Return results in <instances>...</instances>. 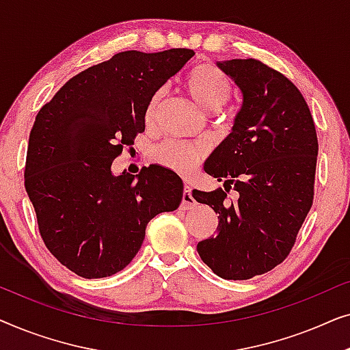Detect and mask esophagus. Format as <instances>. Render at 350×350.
Wrapping results in <instances>:
<instances>
[{"mask_svg":"<svg viewBox=\"0 0 350 350\" xmlns=\"http://www.w3.org/2000/svg\"><path fill=\"white\" fill-rule=\"evenodd\" d=\"M194 205H196V200L193 198V194H191V188L188 185H185V191H183V198H181L180 208L181 210H189V208H193Z\"/></svg>","mask_w":350,"mask_h":350,"instance_id":"34e87169","label":"esophagus"}]
</instances>
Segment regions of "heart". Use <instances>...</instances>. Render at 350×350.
<instances>
[{
  "mask_svg": "<svg viewBox=\"0 0 350 350\" xmlns=\"http://www.w3.org/2000/svg\"><path fill=\"white\" fill-rule=\"evenodd\" d=\"M185 88L189 97L199 105L204 111L215 113L229 102L232 95V81L229 76L212 64H200L189 71L185 79ZM164 98V90H157L152 94L146 107L145 119L150 124L156 119L159 107ZM152 157L157 164L167 169L188 174L194 169V165L204 157V150L200 146L186 145L180 142H167L157 146Z\"/></svg>",
  "mask_w": 350,
  "mask_h": 350,
  "instance_id": "1",
  "label": "heart"
}]
</instances>
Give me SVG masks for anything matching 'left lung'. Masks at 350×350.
<instances>
[{
  "mask_svg": "<svg viewBox=\"0 0 350 350\" xmlns=\"http://www.w3.org/2000/svg\"><path fill=\"white\" fill-rule=\"evenodd\" d=\"M242 92L232 132L204 170L224 189L193 191L218 213L217 236L198 243L215 274L247 280L288 256L314 200L319 142L312 114L298 88L255 59L217 62ZM234 186L237 201H228Z\"/></svg>",
  "mask_w": 350,
  "mask_h": 350,
  "instance_id": "left-lung-1",
  "label": "left lung"
}]
</instances>
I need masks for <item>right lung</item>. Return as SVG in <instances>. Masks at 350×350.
Returning a JSON list of instances; mask_svg holds the SVG:
<instances>
[{"instance_id": "right-lung-1", "label": "right lung", "mask_w": 350, "mask_h": 350, "mask_svg": "<svg viewBox=\"0 0 350 350\" xmlns=\"http://www.w3.org/2000/svg\"><path fill=\"white\" fill-rule=\"evenodd\" d=\"M191 49L126 51L81 71L40 109L28 140L25 189L47 250L84 279L122 271L146 224L174 212L183 181L161 165L113 175V161L145 131L152 94Z\"/></svg>"}]
</instances>
